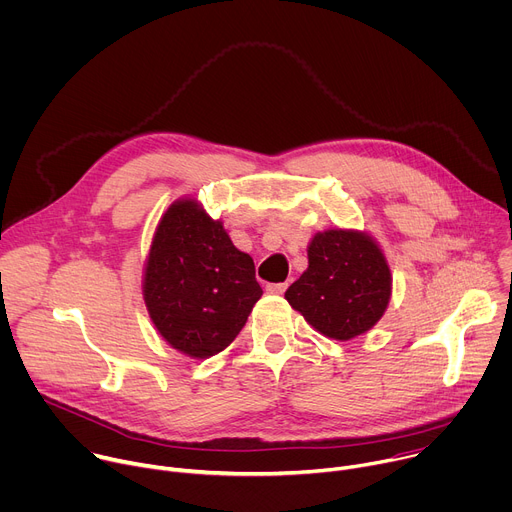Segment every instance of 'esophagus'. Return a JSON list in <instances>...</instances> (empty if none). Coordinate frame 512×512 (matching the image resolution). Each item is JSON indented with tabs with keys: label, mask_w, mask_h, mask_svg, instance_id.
<instances>
[{
	"label": "esophagus",
	"mask_w": 512,
	"mask_h": 512,
	"mask_svg": "<svg viewBox=\"0 0 512 512\" xmlns=\"http://www.w3.org/2000/svg\"><path fill=\"white\" fill-rule=\"evenodd\" d=\"M288 288V284L286 282H276V284H266V292H270V294H282L284 290Z\"/></svg>",
	"instance_id": "34e87169"
}]
</instances>
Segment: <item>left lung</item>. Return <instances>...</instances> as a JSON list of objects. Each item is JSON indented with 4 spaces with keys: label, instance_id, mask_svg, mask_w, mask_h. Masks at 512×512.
Returning <instances> with one entry per match:
<instances>
[{
    "label": "left lung",
    "instance_id": "1",
    "mask_svg": "<svg viewBox=\"0 0 512 512\" xmlns=\"http://www.w3.org/2000/svg\"><path fill=\"white\" fill-rule=\"evenodd\" d=\"M391 272L379 246L361 232L329 230L309 246V268L284 298L325 337L349 341L385 313Z\"/></svg>",
    "mask_w": 512,
    "mask_h": 512
}]
</instances>
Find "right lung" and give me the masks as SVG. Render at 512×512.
Returning a JSON list of instances; mask_svg holds the SVG:
<instances>
[{
    "instance_id": "1",
    "label": "right lung",
    "mask_w": 512,
    "mask_h": 512,
    "mask_svg": "<svg viewBox=\"0 0 512 512\" xmlns=\"http://www.w3.org/2000/svg\"><path fill=\"white\" fill-rule=\"evenodd\" d=\"M143 288L161 337L193 359L224 351L262 296L254 260L193 199L175 201L161 218Z\"/></svg>"
}]
</instances>
